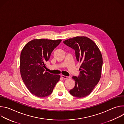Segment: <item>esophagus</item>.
I'll return each instance as SVG.
<instances>
[{
  "label": "esophagus",
  "mask_w": 124,
  "mask_h": 124,
  "mask_svg": "<svg viewBox=\"0 0 124 124\" xmlns=\"http://www.w3.org/2000/svg\"><path fill=\"white\" fill-rule=\"evenodd\" d=\"M61 77L63 79H68V78H69L68 77H67V76H64V75H61Z\"/></svg>",
  "instance_id": "34e87169"
}]
</instances>
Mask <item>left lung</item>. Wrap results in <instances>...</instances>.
I'll return each mask as SVG.
<instances>
[{"label":"left lung","mask_w":124,"mask_h":124,"mask_svg":"<svg viewBox=\"0 0 124 124\" xmlns=\"http://www.w3.org/2000/svg\"><path fill=\"white\" fill-rule=\"evenodd\" d=\"M63 43L75 50L78 62L81 63L79 76L73 77L75 86L70 91L72 96L83 98L89 95L98 83L101 75L102 57L94 41L85 36H77Z\"/></svg>","instance_id":"1"}]
</instances>
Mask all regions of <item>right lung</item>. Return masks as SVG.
I'll use <instances>...</instances> for the list:
<instances>
[{
	"mask_svg": "<svg viewBox=\"0 0 124 124\" xmlns=\"http://www.w3.org/2000/svg\"><path fill=\"white\" fill-rule=\"evenodd\" d=\"M61 40L34 39L23 48L20 57V73L28 90L38 97L50 95L60 76L45 71L46 63L49 59L52 51Z\"/></svg>",
	"mask_w": 124,
	"mask_h": 124,
	"instance_id": "obj_1",
	"label": "right lung"
}]
</instances>
